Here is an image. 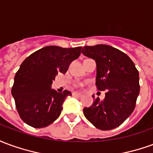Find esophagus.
<instances>
[{"instance_id":"obj_1","label":"esophagus","mask_w":153,"mask_h":153,"mask_svg":"<svg viewBox=\"0 0 153 153\" xmlns=\"http://www.w3.org/2000/svg\"><path fill=\"white\" fill-rule=\"evenodd\" d=\"M72 95H73L74 97H80L82 96V94L79 93H72Z\"/></svg>"}]
</instances>
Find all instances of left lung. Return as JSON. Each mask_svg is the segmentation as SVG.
<instances>
[{
	"mask_svg": "<svg viewBox=\"0 0 153 153\" xmlns=\"http://www.w3.org/2000/svg\"><path fill=\"white\" fill-rule=\"evenodd\" d=\"M81 51L96 61L97 88L106 92L102 101L97 97L83 108L84 116L101 130L113 129L134 110L140 90L138 70L126 54L108 45L86 46Z\"/></svg>",
	"mask_w": 153,
	"mask_h": 153,
	"instance_id": "1",
	"label": "left lung"
}]
</instances>
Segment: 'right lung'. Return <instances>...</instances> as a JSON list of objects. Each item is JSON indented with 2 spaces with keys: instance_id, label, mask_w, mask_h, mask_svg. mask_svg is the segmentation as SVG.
I'll return each instance as SVG.
<instances>
[{
  "instance_id": "obj_1",
  "label": "right lung",
  "mask_w": 153,
  "mask_h": 153,
  "mask_svg": "<svg viewBox=\"0 0 153 153\" xmlns=\"http://www.w3.org/2000/svg\"><path fill=\"white\" fill-rule=\"evenodd\" d=\"M80 53L81 47L48 46L23 61L15 74L11 93L25 123L33 128H43L60 116L64 101L71 93L51 89L52 80L58 73H66L70 63L79 58Z\"/></svg>"
}]
</instances>
